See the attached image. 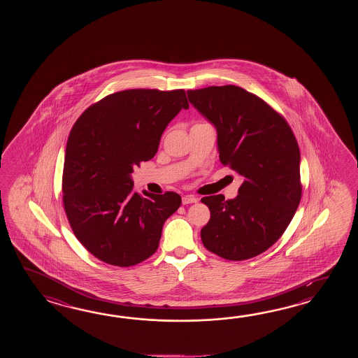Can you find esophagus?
Segmentation results:
<instances>
[{
  "label": "esophagus",
  "mask_w": 358,
  "mask_h": 358,
  "mask_svg": "<svg viewBox=\"0 0 358 358\" xmlns=\"http://www.w3.org/2000/svg\"><path fill=\"white\" fill-rule=\"evenodd\" d=\"M198 198L196 196H184L182 197V205H189V203H197Z\"/></svg>",
  "instance_id": "1"
}]
</instances>
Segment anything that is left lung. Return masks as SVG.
<instances>
[{
  "mask_svg": "<svg viewBox=\"0 0 358 358\" xmlns=\"http://www.w3.org/2000/svg\"><path fill=\"white\" fill-rule=\"evenodd\" d=\"M187 94L216 128L221 164L243 178L234 199H201L211 213L202 243L230 261L259 256L282 236L301 201L297 139L282 115L241 87L213 85Z\"/></svg>",
  "mask_w": 358,
  "mask_h": 358,
  "instance_id": "obj_1",
  "label": "left lung"
}]
</instances>
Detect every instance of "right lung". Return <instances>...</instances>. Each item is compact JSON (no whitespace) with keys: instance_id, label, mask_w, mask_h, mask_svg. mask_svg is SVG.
Wrapping results in <instances>:
<instances>
[{"instance_id":"1","label":"right lung","mask_w":358,"mask_h":358,"mask_svg":"<svg viewBox=\"0 0 358 358\" xmlns=\"http://www.w3.org/2000/svg\"><path fill=\"white\" fill-rule=\"evenodd\" d=\"M188 107L184 90H127L93 103L71 128L62 202L76 239L94 257L128 267L159 248L164 222L182 198L176 192L142 197L130 174L152 159L169 122Z\"/></svg>"}]
</instances>
